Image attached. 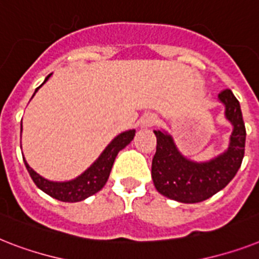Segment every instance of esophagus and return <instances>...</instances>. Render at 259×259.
<instances>
[{
	"mask_svg": "<svg viewBox=\"0 0 259 259\" xmlns=\"http://www.w3.org/2000/svg\"><path fill=\"white\" fill-rule=\"evenodd\" d=\"M157 123V117L154 114H146L141 118V126L142 127H151Z\"/></svg>",
	"mask_w": 259,
	"mask_h": 259,
	"instance_id": "1",
	"label": "esophagus"
}]
</instances>
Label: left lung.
<instances>
[{"label":"left lung","instance_id":"8db88e82","mask_svg":"<svg viewBox=\"0 0 259 259\" xmlns=\"http://www.w3.org/2000/svg\"><path fill=\"white\" fill-rule=\"evenodd\" d=\"M218 101L225 106V118L233 126L228 149L217 157L197 162L185 157L174 138L165 130H154L157 150L151 162V178L158 193L182 203L202 202L234 178L245 154L246 129L238 100L224 90Z\"/></svg>","mask_w":259,"mask_h":259}]
</instances>
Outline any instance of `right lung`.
I'll list each match as a JSON object with an SVG mask.
<instances>
[{"label": "right lung", "instance_id": "obj_1", "mask_svg": "<svg viewBox=\"0 0 259 259\" xmlns=\"http://www.w3.org/2000/svg\"><path fill=\"white\" fill-rule=\"evenodd\" d=\"M49 74L42 82V85L50 78ZM42 85H39L35 89L34 94L38 92V89ZM33 94V97H34ZM31 97V98H33ZM21 132H22V123H21ZM136 136V130H126L123 133L118 134L114 140L111 141L110 144L105 148V150L100 154V157L94 161L88 169L78 177L73 178L70 181H64V182H58V181H50L39 176L35 170H33L26 162L24 157V162L26 166L27 171L30 174L31 180L37 185V188L41 189L44 193H46L50 197L62 201V202H79L83 201L90 195L96 194L101 189L104 188L109 176H110L111 167L114 163V159L119 150H122L127 145L133 141Z\"/></svg>", "mask_w": 259, "mask_h": 259}]
</instances>
